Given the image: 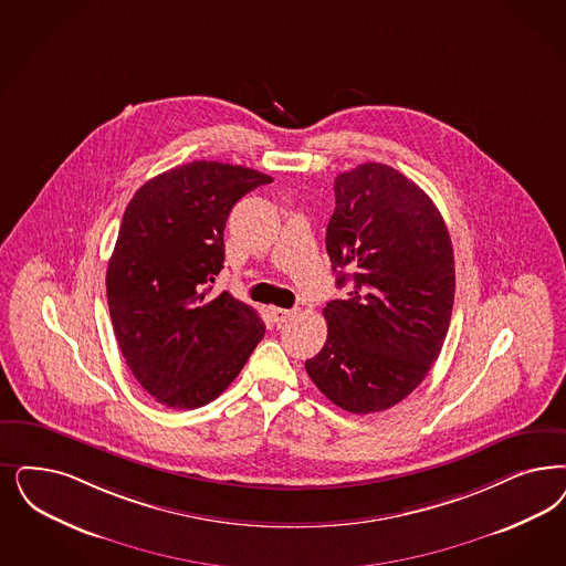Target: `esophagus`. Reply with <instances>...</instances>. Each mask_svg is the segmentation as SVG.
Here are the masks:
<instances>
[{
	"instance_id": "34e87169",
	"label": "esophagus",
	"mask_w": 566,
	"mask_h": 566,
	"mask_svg": "<svg viewBox=\"0 0 566 566\" xmlns=\"http://www.w3.org/2000/svg\"><path fill=\"white\" fill-rule=\"evenodd\" d=\"M293 315V310H280V307H273L272 310L273 322H275L277 326H282L284 322H289Z\"/></svg>"
}]
</instances>
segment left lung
<instances>
[{
    "mask_svg": "<svg viewBox=\"0 0 566 566\" xmlns=\"http://www.w3.org/2000/svg\"><path fill=\"white\" fill-rule=\"evenodd\" d=\"M326 251L349 296L324 307L328 338L305 361L334 406L389 410L416 389L448 334L455 270L448 226L424 190L382 163L334 179Z\"/></svg>",
    "mask_w": 566,
    "mask_h": 566,
    "instance_id": "1",
    "label": "left lung"
}]
</instances>
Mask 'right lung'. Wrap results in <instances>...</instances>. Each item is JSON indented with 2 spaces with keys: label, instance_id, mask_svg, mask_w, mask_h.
<instances>
[{
  "label": "right lung",
  "instance_id": "add662e5",
  "mask_svg": "<svg viewBox=\"0 0 566 566\" xmlns=\"http://www.w3.org/2000/svg\"><path fill=\"white\" fill-rule=\"evenodd\" d=\"M272 177L195 160L153 177L127 205L106 270L120 353L158 403L195 410L234 382L265 324L228 291L223 230L235 202Z\"/></svg>",
  "mask_w": 566,
  "mask_h": 566
}]
</instances>
